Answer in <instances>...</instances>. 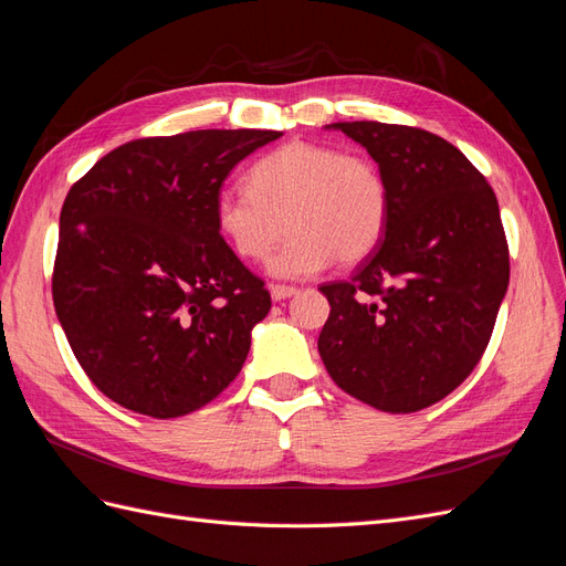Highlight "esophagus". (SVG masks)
I'll use <instances>...</instances> for the list:
<instances>
[{
  "label": "esophagus",
  "mask_w": 566,
  "mask_h": 566,
  "mask_svg": "<svg viewBox=\"0 0 566 566\" xmlns=\"http://www.w3.org/2000/svg\"><path fill=\"white\" fill-rule=\"evenodd\" d=\"M269 293H271V300L281 302V300H287V297L297 295V287H293V285H281V283H273V285H269Z\"/></svg>",
  "instance_id": "obj_1"
}]
</instances>
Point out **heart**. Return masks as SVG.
I'll return each instance as SVG.
<instances>
[{"label":"heart","instance_id":"1","mask_svg":"<svg viewBox=\"0 0 566 566\" xmlns=\"http://www.w3.org/2000/svg\"><path fill=\"white\" fill-rule=\"evenodd\" d=\"M389 188L373 160L333 146L290 142L248 172V188H221L214 224L233 254L254 262L290 233L266 260L276 279H306L335 260L364 262L380 245Z\"/></svg>","mask_w":566,"mask_h":566}]
</instances>
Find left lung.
Segmentation results:
<instances>
[{
  "label": "left lung",
  "instance_id": "1",
  "mask_svg": "<svg viewBox=\"0 0 566 566\" xmlns=\"http://www.w3.org/2000/svg\"><path fill=\"white\" fill-rule=\"evenodd\" d=\"M389 188L380 245L349 281L318 290L331 316L318 354L339 389L385 413L451 394L482 358L510 283L493 188L441 136L406 125L333 123Z\"/></svg>",
  "mask_w": 566,
  "mask_h": 566
}]
</instances>
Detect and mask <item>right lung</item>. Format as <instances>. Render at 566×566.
Wrapping results in <instances>:
<instances>
[{"label":"right lung","mask_w":566,"mask_h":566,"mask_svg":"<svg viewBox=\"0 0 566 566\" xmlns=\"http://www.w3.org/2000/svg\"><path fill=\"white\" fill-rule=\"evenodd\" d=\"M271 129H198L111 150L65 196L51 279L90 380L150 418L193 413L241 373L271 310L214 224L231 169Z\"/></svg>","instance_id":"add662e5"}]
</instances>
